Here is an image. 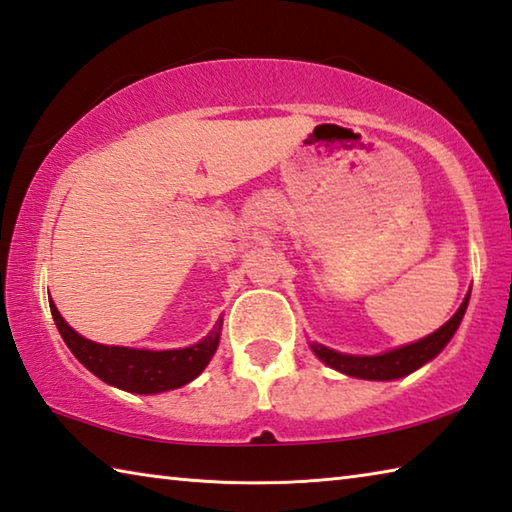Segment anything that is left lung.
Wrapping results in <instances>:
<instances>
[{
    "label": "left lung",
    "instance_id": "1",
    "mask_svg": "<svg viewBox=\"0 0 512 512\" xmlns=\"http://www.w3.org/2000/svg\"><path fill=\"white\" fill-rule=\"evenodd\" d=\"M470 300V291L463 297L457 313L443 324L441 329H436L430 336L412 342V345H403L396 349H389L385 353H376V356H353V353H340L336 349H329L320 345V342H309L311 351L318 356L324 365L340 371V374L362 380H396L403 376H410L418 367L427 365L445 349V345L452 340L457 333L459 324L466 315Z\"/></svg>",
    "mask_w": 512,
    "mask_h": 512
}]
</instances>
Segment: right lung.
Instances as JSON below:
<instances>
[{
  "label": "right lung",
  "instance_id": "add662e5",
  "mask_svg": "<svg viewBox=\"0 0 512 512\" xmlns=\"http://www.w3.org/2000/svg\"><path fill=\"white\" fill-rule=\"evenodd\" d=\"M49 306L55 327H58L62 340L67 342L73 356L91 374L105 380L107 385H114L129 394H161L188 385L190 380L197 378L208 367V362L215 356L221 338V327H224V315H221L208 336L192 347L165 351L132 349L100 345V342L87 340L69 327L53 300H49Z\"/></svg>",
  "mask_w": 512,
  "mask_h": 512
}]
</instances>
